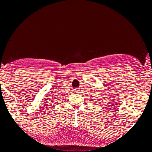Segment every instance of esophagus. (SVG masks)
Instances as JSON below:
<instances>
[{"label":"esophagus","mask_w":152,"mask_h":152,"mask_svg":"<svg viewBox=\"0 0 152 152\" xmlns=\"http://www.w3.org/2000/svg\"><path fill=\"white\" fill-rule=\"evenodd\" d=\"M74 92H75V93H79V90H77V89H75Z\"/></svg>","instance_id":"obj_1"}]
</instances>
